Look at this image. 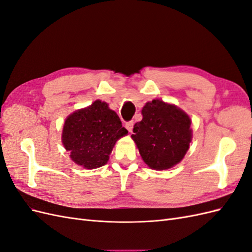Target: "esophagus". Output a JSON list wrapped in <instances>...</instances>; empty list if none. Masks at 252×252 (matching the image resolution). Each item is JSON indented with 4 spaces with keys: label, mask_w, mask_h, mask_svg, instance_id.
<instances>
[{
    "label": "esophagus",
    "mask_w": 252,
    "mask_h": 252,
    "mask_svg": "<svg viewBox=\"0 0 252 252\" xmlns=\"http://www.w3.org/2000/svg\"><path fill=\"white\" fill-rule=\"evenodd\" d=\"M133 121H129V122H127V123L125 124V126H126V128H127V130L129 131V132H131L132 131V128H133Z\"/></svg>",
    "instance_id": "34e87169"
}]
</instances>
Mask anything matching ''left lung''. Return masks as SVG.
Wrapping results in <instances>:
<instances>
[{"label": "left lung", "instance_id": "1", "mask_svg": "<svg viewBox=\"0 0 252 252\" xmlns=\"http://www.w3.org/2000/svg\"><path fill=\"white\" fill-rule=\"evenodd\" d=\"M143 119L133 126L131 138L150 168L164 170L182 161L191 142L189 117L177 106L161 100L146 103Z\"/></svg>", "mask_w": 252, "mask_h": 252}]
</instances>
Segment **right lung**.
Here are the masks:
<instances>
[{
    "instance_id": "1",
    "label": "right lung",
    "mask_w": 252,
    "mask_h": 252,
    "mask_svg": "<svg viewBox=\"0 0 252 252\" xmlns=\"http://www.w3.org/2000/svg\"><path fill=\"white\" fill-rule=\"evenodd\" d=\"M127 133L118 114L97 100L66 119L62 141L74 163L94 169L108 162L114 144Z\"/></svg>"
}]
</instances>
